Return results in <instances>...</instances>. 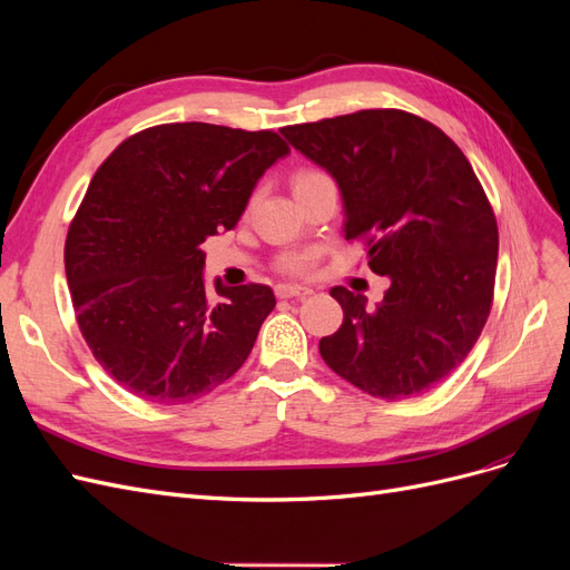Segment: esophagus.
I'll use <instances>...</instances> for the list:
<instances>
[{
	"instance_id": "1",
	"label": "esophagus",
	"mask_w": 570,
	"mask_h": 570,
	"mask_svg": "<svg viewBox=\"0 0 570 570\" xmlns=\"http://www.w3.org/2000/svg\"><path fill=\"white\" fill-rule=\"evenodd\" d=\"M275 295H278L281 299H292V297H297V299H302V297H308L312 295V289L308 287H302V285H275Z\"/></svg>"
}]
</instances>
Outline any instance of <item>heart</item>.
Segmentation results:
<instances>
[{
	"instance_id": "obj_1",
	"label": "heart",
	"mask_w": 570,
	"mask_h": 570,
	"mask_svg": "<svg viewBox=\"0 0 570 570\" xmlns=\"http://www.w3.org/2000/svg\"><path fill=\"white\" fill-rule=\"evenodd\" d=\"M331 176L325 174V170L321 168H314V166H306V168H299L295 176H292V187L299 189V187H306V185H314L318 180H327ZM316 264V252H287L281 256V268L289 275H306L308 271L314 268Z\"/></svg>"
}]
</instances>
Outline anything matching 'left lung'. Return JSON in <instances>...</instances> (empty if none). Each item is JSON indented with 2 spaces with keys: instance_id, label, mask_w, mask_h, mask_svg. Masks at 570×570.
I'll list each match as a JSON object with an SVG mask.
<instances>
[{
  "instance_id": "obj_1",
  "label": "left lung",
  "mask_w": 570,
  "mask_h": 570,
  "mask_svg": "<svg viewBox=\"0 0 570 570\" xmlns=\"http://www.w3.org/2000/svg\"><path fill=\"white\" fill-rule=\"evenodd\" d=\"M289 145L331 174L344 237L390 275L373 308L333 287L344 321L318 342L340 377L381 400L442 383L469 356L494 299L499 230L473 166L452 137L402 109H364L285 126Z\"/></svg>"
}]
</instances>
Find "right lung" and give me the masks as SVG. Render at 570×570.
<instances>
[{
    "instance_id": "obj_1",
    "label": "right lung",
    "mask_w": 570,
    "mask_h": 570,
    "mask_svg": "<svg viewBox=\"0 0 570 570\" xmlns=\"http://www.w3.org/2000/svg\"><path fill=\"white\" fill-rule=\"evenodd\" d=\"M287 151L273 130L164 124L130 135L97 168L63 264L80 333L118 385L187 404L245 364L273 289L216 283L209 299L202 245L235 228L256 180Z\"/></svg>"
}]
</instances>
